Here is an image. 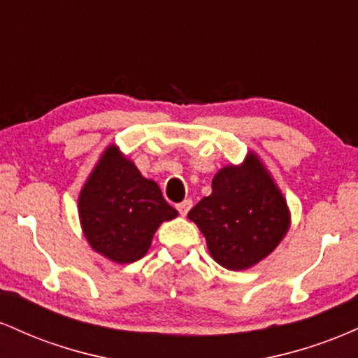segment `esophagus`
<instances>
[{
    "label": "esophagus",
    "mask_w": 358,
    "mask_h": 358,
    "mask_svg": "<svg viewBox=\"0 0 358 358\" xmlns=\"http://www.w3.org/2000/svg\"><path fill=\"white\" fill-rule=\"evenodd\" d=\"M192 200H183V202L182 203H178V205H176V208H178V212H180V215H187V213H188V210H190V208H192Z\"/></svg>",
    "instance_id": "1"
}]
</instances>
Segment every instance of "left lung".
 <instances>
[{"label":"left lung","instance_id":"1","mask_svg":"<svg viewBox=\"0 0 358 358\" xmlns=\"http://www.w3.org/2000/svg\"><path fill=\"white\" fill-rule=\"evenodd\" d=\"M205 236L213 261L242 271L268 257L289 229V208L273 176L249 151L212 180V193L188 212Z\"/></svg>","mask_w":358,"mask_h":358}]
</instances>
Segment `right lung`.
I'll list each match as a JSON object with an SVG mask.
<instances>
[{"label":"right lung","instance_id":"1","mask_svg":"<svg viewBox=\"0 0 358 358\" xmlns=\"http://www.w3.org/2000/svg\"><path fill=\"white\" fill-rule=\"evenodd\" d=\"M176 215L158 183L139 173L116 145L106 148L79 195L85 239L96 252L117 264L145 256L156 229Z\"/></svg>","mask_w":358,"mask_h":358}]
</instances>
